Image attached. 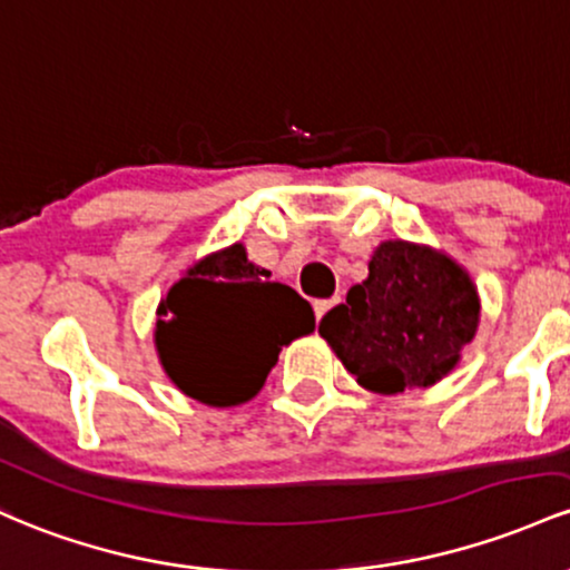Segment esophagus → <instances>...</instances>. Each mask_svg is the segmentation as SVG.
<instances>
[{
    "label": "esophagus",
    "mask_w": 570,
    "mask_h": 570,
    "mask_svg": "<svg viewBox=\"0 0 570 570\" xmlns=\"http://www.w3.org/2000/svg\"><path fill=\"white\" fill-rule=\"evenodd\" d=\"M336 304H338V296H334V298H320V302H315V317L323 320L325 312H328L331 306H336Z\"/></svg>",
    "instance_id": "1"
}]
</instances>
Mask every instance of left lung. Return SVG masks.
Listing matches in <instances>:
<instances>
[{
	"instance_id": "obj_1",
	"label": "left lung",
	"mask_w": 570,
	"mask_h": 570,
	"mask_svg": "<svg viewBox=\"0 0 570 570\" xmlns=\"http://www.w3.org/2000/svg\"><path fill=\"white\" fill-rule=\"evenodd\" d=\"M479 298L469 274L446 255L385 242L353 285L347 304L320 320L350 374L374 393L431 387L474 338Z\"/></svg>"
}]
</instances>
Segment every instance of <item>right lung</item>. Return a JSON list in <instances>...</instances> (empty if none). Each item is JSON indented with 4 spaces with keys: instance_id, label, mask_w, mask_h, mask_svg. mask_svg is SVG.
<instances>
[{
    "instance_id": "add662e5",
    "label": "right lung",
    "mask_w": 570,
    "mask_h": 570,
    "mask_svg": "<svg viewBox=\"0 0 570 570\" xmlns=\"http://www.w3.org/2000/svg\"><path fill=\"white\" fill-rule=\"evenodd\" d=\"M247 261L245 247L209 255L169 291L158 320L166 374L190 399L236 406L264 387L279 350L315 331L306 298Z\"/></svg>"
}]
</instances>
